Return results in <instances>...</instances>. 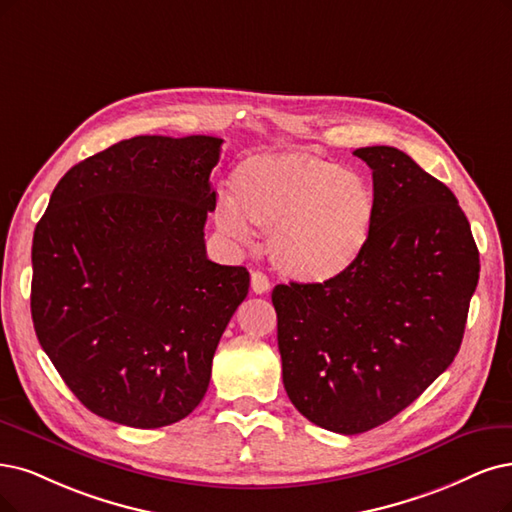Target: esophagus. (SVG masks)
<instances>
[{
  "mask_svg": "<svg viewBox=\"0 0 512 512\" xmlns=\"http://www.w3.org/2000/svg\"><path fill=\"white\" fill-rule=\"evenodd\" d=\"M251 289H253V293H257V295H263V293H268L270 291V278L263 274V272H253L251 274Z\"/></svg>",
  "mask_w": 512,
  "mask_h": 512,
  "instance_id": "34e87169",
  "label": "esophagus"
}]
</instances>
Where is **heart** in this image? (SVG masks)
Masks as SVG:
<instances>
[{"mask_svg": "<svg viewBox=\"0 0 512 512\" xmlns=\"http://www.w3.org/2000/svg\"><path fill=\"white\" fill-rule=\"evenodd\" d=\"M232 196L219 194L215 221L238 242L253 225L268 227L274 268L299 282H327L348 272L371 238L377 202L369 181L306 149L244 158Z\"/></svg>", "mask_w": 512, "mask_h": 512, "instance_id": "heart-1", "label": "heart"}]
</instances>
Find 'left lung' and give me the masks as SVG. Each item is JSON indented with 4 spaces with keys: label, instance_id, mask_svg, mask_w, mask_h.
<instances>
[{
    "label": "left lung",
    "instance_id": "1",
    "mask_svg": "<svg viewBox=\"0 0 512 512\" xmlns=\"http://www.w3.org/2000/svg\"><path fill=\"white\" fill-rule=\"evenodd\" d=\"M354 156L373 170L377 202L363 255L333 280L272 291L289 399L339 434L392 420L453 363L479 282L477 244L451 189L396 147Z\"/></svg>",
    "mask_w": 512,
    "mask_h": 512
}]
</instances>
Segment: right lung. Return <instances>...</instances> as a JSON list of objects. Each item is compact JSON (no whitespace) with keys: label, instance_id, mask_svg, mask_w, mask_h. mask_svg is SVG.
I'll return each mask as SVG.
<instances>
[{"label":"right lung","instance_id":"obj_1","mask_svg":"<svg viewBox=\"0 0 512 512\" xmlns=\"http://www.w3.org/2000/svg\"><path fill=\"white\" fill-rule=\"evenodd\" d=\"M223 139L145 135L67 170L33 234L35 335L80 403L160 428L204 399L213 356L249 293L206 257Z\"/></svg>","mask_w":512,"mask_h":512}]
</instances>
